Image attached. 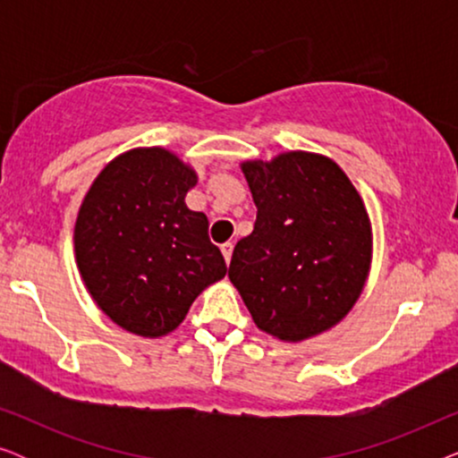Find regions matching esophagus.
Wrapping results in <instances>:
<instances>
[{
  "label": "esophagus",
  "mask_w": 458,
  "mask_h": 458,
  "mask_svg": "<svg viewBox=\"0 0 458 458\" xmlns=\"http://www.w3.org/2000/svg\"><path fill=\"white\" fill-rule=\"evenodd\" d=\"M221 252H223V256H225V262H231V254H233V243L231 242H227V243H223L221 246Z\"/></svg>",
  "instance_id": "obj_1"
}]
</instances>
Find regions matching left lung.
Listing matches in <instances>:
<instances>
[{
  "mask_svg": "<svg viewBox=\"0 0 458 458\" xmlns=\"http://www.w3.org/2000/svg\"><path fill=\"white\" fill-rule=\"evenodd\" d=\"M254 231L237 242L229 279L256 327L302 342L335 327L365 290L373 231L352 181L323 154L242 162Z\"/></svg>",
  "mask_w": 458,
  "mask_h": 458,
  "instance_id": "8db88e82",
  "label": "left lung"
}]
</instances>
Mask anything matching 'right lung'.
<instances>
[{"mask_svg": "<svg viewBox=\"0 0 458 458\" xmlns=\"http://www.w3.org/2000/svg\"><path fill=\"white\" fill-rule=\"evenodd\" d=\"M198 173L171 149L133 148L93 179L74 223V259L98 309L129 334L162 337L227 275L208 218L185 196Z\"/></svg>", "mask_w": 458, "mask_h": 458, "instance_id": "1", "label": "right lung"}]
</instances>
